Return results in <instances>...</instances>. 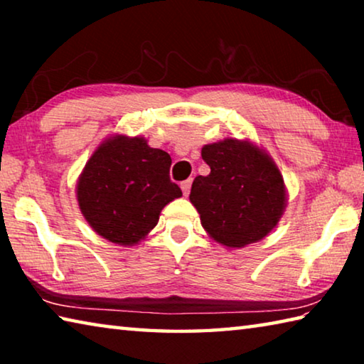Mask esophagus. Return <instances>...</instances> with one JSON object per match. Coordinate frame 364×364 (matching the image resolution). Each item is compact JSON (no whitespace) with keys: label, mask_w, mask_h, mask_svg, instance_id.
<instances>
[{"label":"esophagus","mask_w":364,"mask_h":364,"mask_svg":"<svg viewBox=\"0 0 364 364\" xmlns=\"http://www.w3.org/2000/svg\"><path fill=\"white\" fill-rule=\"evenodd\" d=\"M191 184H193V180H184L183 183H181V189H183V194L184 196H188L189 194V191H191Z\"/></svg>","instance_id":"34e87169"}]
</instances>
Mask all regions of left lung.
Instances as JSON below:
<instances>
[{"instance_id":"8db88e82","label":"left lung","mask_w":364,"mask_h":364,"mask_svg":"<svg viewBox=\"0 0 364 364\" xmlns=\"http://www.w3.org/2000/svg\"><path fill=\"white\" fill-rule=\"evenodd\" d=\"M210 175L196 176L189 199L200 223L226 247L263 239L286 205L284 180L273 160L249 141L225 139L202 147Z\"/></svg>"}]
</instances>
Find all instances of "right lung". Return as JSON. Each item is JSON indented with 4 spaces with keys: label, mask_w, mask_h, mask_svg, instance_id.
Listing matches in <instances>:
<instances>
[{
    "label": "right lung",
    "mask_w": 364,
    "mask_h": 364,
    "mask_svg": "<svg viewBox=\"0 0 364 364\" xmlns=\"http://www.w3.org/2000/svg\"><path fill=\"white\" fill-rule=\"evenodd\" d=\"M171 157L143 138L114 136L97 147L78 180L83 217L107 241L133 245L157 225L181 189L170 180Z\"/></svg>",
    "instance_id": "right-lung-1"
}]
</instances>
